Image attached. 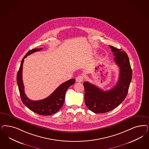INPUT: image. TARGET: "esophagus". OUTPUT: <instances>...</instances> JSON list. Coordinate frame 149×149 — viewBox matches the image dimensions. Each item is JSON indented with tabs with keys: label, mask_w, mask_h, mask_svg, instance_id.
Masks as SVG:
<instances>
[{
	"label": "esophagus",
	"mask_w": 149,
	"mask_h": 149,
	"mask_svg": "<svg viewBox=\"0 0 149 149\" xmlns=\"http://www.w3.org/2000/svg\"><path fill=\"white\" fill-rule=\"evenodd\" d=\"M76 80L77 82H81L84 80V77L82 75H79L76 78Z\"/></svg>",
	"instance_id": "1"
}]
</instances>
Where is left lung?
<instances>
[{"label": "left lung", "mask_w": 149, "mask_h": 149, "mask_svg": "<svg viewBox=\"0 0 149 149\" xmlns=\"http://www.w3.org/2000/svg\"><path fill=\"white\" fill-rule=\"evenodd\" d=\"M114 56V61L119 68L117 84L111 90L103 91L87 81L84 82L85 102L90 111L96 113L108 112L123 102L128 92L132 78V70L127 54L121 49L109 46Z\"/></svg>", "instance_id": "1"}]
</instances>
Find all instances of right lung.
Masks as SVG:
<instances>
[{"label": "right lung", "mask_w": 149, "mask_h": 149, "mask_svg": "<svg viewBox=\"0 0 149 149\" xmlns=\"http://www.w3.org/2000/svg\"><path fill=\"white\" fill-rule=\"evenodd\" d=\"M42 49L35 48L28 52L23 58L19 70L17 74V84L22 103L33 112L42 116H49L54 114L62 108L65 100V93L67 89L74 84L75 80L72 79L62 84L48 97L39 101H32L27 97L24 92V85L22 81V72L24 58L35 52L40 51Z\"/></svg>", "instance_id": "add662e5"}]
</instances>
